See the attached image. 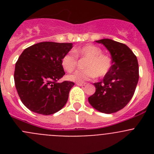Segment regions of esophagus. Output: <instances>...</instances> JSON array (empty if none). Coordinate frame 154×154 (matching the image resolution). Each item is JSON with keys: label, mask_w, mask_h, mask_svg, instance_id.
<instances>
[{"label": "esophagus", "mask_w": 154, "mask_h": 154, "mask_svg": "<svg viewBox=\"0 0 154 154\" xmlns=\"http://www.w3.org/2000/svg\"><path fill=\"white\" fill-rule=\"evenodd\" d=\"M86 84V82H76V85H79V86H84Z\"/></svg>", "instance_id": "obj_1"}]
</instances>
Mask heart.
I'll return each mask as SVG.
<instances>
[{
	"instance_id": "heart-1",
	"label": "heart",
	"mask_w": 154,
	"mask_h": 154,
	"mask_svg": "<svg viewBox=\"0 0 154 154\" xmlns=\"http://www.w3.org/2000/svg\"><path fill=\"white\" fill-rule=\"evenodd\" d=\"M74 53L69 52L62 58V65L68 72H72L77 66V57L86 58L84 70H78L68 75V79L73 82H81L90 80L96 75L103 77L111 69L112 62L109 56L103 54L100 48L92 45H87L74 50Z\"/></svg>"
}]
</instances>
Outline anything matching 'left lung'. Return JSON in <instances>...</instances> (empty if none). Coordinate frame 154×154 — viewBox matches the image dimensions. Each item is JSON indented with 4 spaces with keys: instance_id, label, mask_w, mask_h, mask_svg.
Listing matches in <instances>:
<instances>
[{
    "instance_id": "8db88e82",
    "label": "left lung",
    "mask_w": 154,
    "mask_h": 154,
    "mask_svg": "<svg viewBox=\"0 0 154 154\" xmlns=\"http://www.w3.org/2000/svg\"><path fill=\"white\" fill-rule=\"evenodd\" d=\"M96 42L109 51L112 66L102 81L94 83L96 92L88 100L99 112L113 113L124 108L133 97L139 80L138 62L131 49L123 43L108 38Z\"/></svg>"
}]
</instances>
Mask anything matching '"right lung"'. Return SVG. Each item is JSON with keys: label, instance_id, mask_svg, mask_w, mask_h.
<instances>
[{"label": "right lung", "instance_id": "add662e5", "mask_svg": "<svg viewBox=\"0 0 154 154\" xmlns=\"http://www.w3.org/2000/svg\"><path fill=\"white\" fill-rule=\"evenodd\" d=\"M72 43L44 42L24 49L15 64L14 83L23 104L31 111L51 115L62 109L74 82L58 80L65 75L62 58Z\"/></svg>", "mask_w": 154, "mask_h": 154}]
</instances>
